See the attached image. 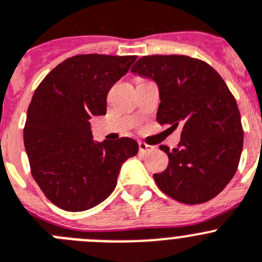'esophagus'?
I'll return each instance as SVG.
<instances>
[{
  "label": "esophagus",
  "instance_id": "obj_1",
  "mask_svg": "<svg viewBox=\"0 0 262 262\" xmlns=\"http://www.w3.org/2000/svg\"><path fill=\"white\" fill-rule=\"evenodd\" d=\"M155 149L156 147L149 145V144L147 143H144V141H140V143H139V150H140V153H149Z\"/></svg>",
  "mask_w": 262,
  "mask_h": 262
}]
</instances>
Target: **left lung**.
Wrapping results in <instances>:
<instances>
[{"instance_id":"left-lung-1","label":"left lung","mask_w":262,"mask_h":262,"mask_svg":"<svg viewBox=\"0 0 262 262\" xmlns=\"http://www.w3.org/2000/svg\"><path fill=\"white\" fill-rule=\"evenodd\" d=\"M131 71L160 90L157 122L182 127L166 170L155 174L161 191L183 204L215 198L235 175L243 149V126L235 97L210 64L188 56H145Z\"/></svg>"}]
</instances>
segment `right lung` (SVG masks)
<instances>
[{"instance_id":"obj_1","label":"right lung","mask_w":262,"mask_h":262,"mask_svg":"<svg viewBox=\"0 0 262 262\" xmlns=\"http://www.w3.org/2000/svg\"><path fill=\"white\" fill-rule=\"evenodd\" d=\"M136 56L79 54L38 84L27 110L23 139L31 174L54 205L83 212L114 191L119 170L138 153L129 138L95 143L90 119L106 114V97Z\"/></svg>"}]
</instances>
